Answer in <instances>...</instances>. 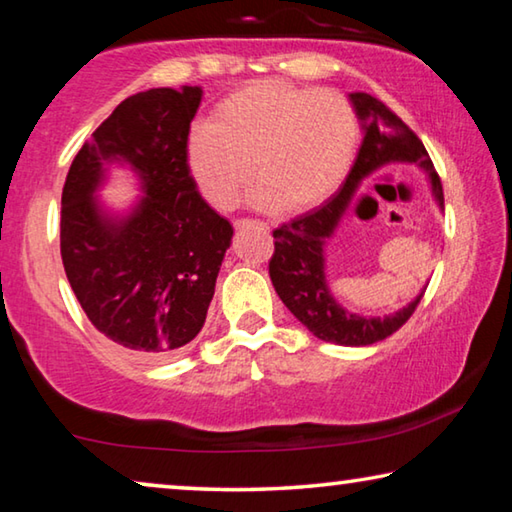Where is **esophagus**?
<instances>
[{
	"label": "esophagus",
	"instance_id": "1",
	"mask_svg": "<svg viewBox=\"0 0 512 512\" xmlns=\"http://www.w3.org/2000/svg\"><path fill=\"white\" fill-rule=\"evenodd\" d=\"M248 223H257L259 228H262V230H268V223H264V221H248V219H239V221H235V228H237V230H241V228H246Z\"/></svg>",
	"mask_w": 512,
	"mask_h": 512
}]
</instances>
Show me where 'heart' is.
<instances>
[{
	"label": "heart",
	"instance_id": "heart-1",
	"mask_svg": "<svg viewBox=\"0 0 512 512\" xmlns=\"http://www.w3.org/2000/svg\"><path fill=\"white\" fill-rule=\"evenodd\" d=\"M357 137V112L341 92L257 81L223 99L210 124L189 133L187 169L216 210L239 203L253 167V205L298 214L341 187Z\"/></svg>",
	"mask_w": 512,
	"mask_h": 512
}]
</instances>
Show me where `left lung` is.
Here are the masks:
<instances>
[{"mask_svg":"<svg viewBox=\"0 0 512 512\" xmlns=\"http://www.w3.org/2000/svg\"><path fill=\"white\" fill-rule=\"evenodd\" d=\"M352 108L361 119L363 142L343 187L316 210L298 216L273 230L275 253L268 273L277 296L289 311L320 341L336 345H372L397 332L418 307L420 296L384 318L352 314L329 293L325 280V244L334 235L359 185L372 173L391 164H418L429 173L431 192L443 210V185L427 149L404 121L379 99L366 92L350 94Z\"/></svg>","mask_w":512,"mask_h":512,"instance_id":"obj_1","label":"left lung"}]
</instances>
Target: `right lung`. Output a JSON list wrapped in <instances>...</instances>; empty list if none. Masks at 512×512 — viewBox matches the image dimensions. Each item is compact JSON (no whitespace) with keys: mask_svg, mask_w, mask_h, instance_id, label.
Wrapping results in <instances>:
<instances>
[{"mask_svg":"<svg viewBox=\"0 0 512 512\" xmlns=\"http://www.w3.org/2000/svg\"><path fill=\"white\" fill-rule=\"evenodd\" d=\"M203 90L137 92L81 146L60 207V255L90 323L142 359H167L201 332L232 225L198 194L187 169L189 124ZM112 161L145 196L112 215L94 197Z\"/></svg>","mask_w":512,"mask_h":512,"instance_id":"obj_1","label":"right lung"}]
</instances>
